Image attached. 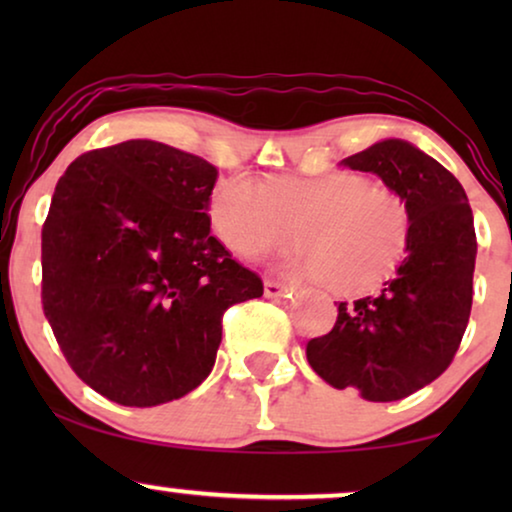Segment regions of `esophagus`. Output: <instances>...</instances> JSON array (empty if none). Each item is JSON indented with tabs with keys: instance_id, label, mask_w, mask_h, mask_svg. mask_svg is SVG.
Returning a JSON list of instances; mask_svg holds the SVG:
<instances>
[{
	"instance_id": "34e87169",
	"label": "esophagus",
	"mask_w": 512,
	"mask_h": 512,
	"mask_svg": "<svg viewBox=\"0 0 512 512\" xmlns=\"http://www.w3.org/2000/svg\"><path fill=\"white\" fill-rule=\"evenodd\" d=\"M263 291H265V298H282V296H289L293 289H291V286H284V284L275 282V279H265Z\"/></svg>"
}]
</instances>
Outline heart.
Returning <instances> with one entry per match:
<instances>
[{
    "mask_svg": "<svg viewBox=\"0 0 512 512\" xmlns=\"http://www.w3.org/2000/svg\"><path fill=\"white\" fill-rule=\"evenodd\" d=\"M209 223L230 251L258 258L284 249L298 228L293 263L324 277L328 289L361 293L384 282L408 247L410 214L403 198L352 172L286 177L270 188L249 174L214 186Z\"/></svg>",
    "mask_w": 512,
    "mask_h": 512,
    "instance_id": "b5f03b06",
    "label": "heart"
}]
</instances>
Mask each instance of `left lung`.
<instances>
[{
	"mask_svg": "<svg viewBox=\"0 0 512 512\" xmlns=\"http://www.w3.org/2000/svg\"><path fill=\"white\" fill-rule=\"evenodd\" d=\"M340 165L370 172L410 214L405 258L375 296L338 305L331 333L307 342V361L335 389L401 401L450 366L473 303V212L464 186L405 139H382Z\"/></svg>",
	"mask_w": 512,
	"mask_h": 512,
	"instance_id": "obj_1",
	"label": "left lung"
}]
</instances>
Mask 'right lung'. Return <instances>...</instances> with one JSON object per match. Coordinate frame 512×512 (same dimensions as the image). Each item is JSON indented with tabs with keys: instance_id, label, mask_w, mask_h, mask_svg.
Segmentation results:
<instances>
[{
	"instance_id": "obj_1",
	"label": "right lung",
	"mask_w": 512,
	"mask_h": 512,
	"mask_svg": "<svg viewBox=\"0 0 512 512\" xmlns=\"http://www.w3.org/2000/svg\"><path fill=\"white\" fill-rule=\"evenodd\" d=\"M216 167L153 139L83 153L41 230V300L69 366L128 408L200 387L230 305L263 282L209 233Z\"/></svg>"
}]
</instances>
